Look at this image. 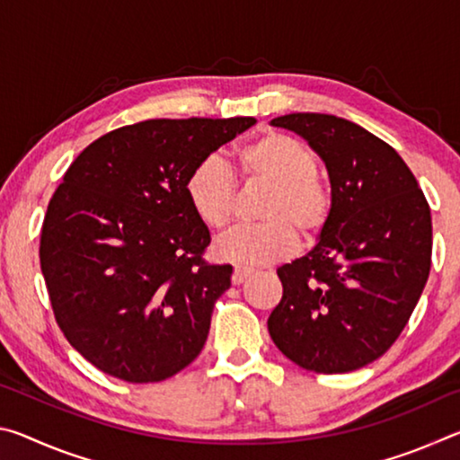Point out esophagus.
Listing matches in <instances>:
<instances>
[{
    "mask_svg": "<svg viewBox=\"0 0 460 460\" xmlns=\"http://www.w3.org/2000/svg\"><path fill=\"white\" fill-rule=\"evenodd\" d=\"M253 274V270H249V268H235L233 270V276H231V282L235 284V286H239V284H243L245 279Z\"/></svg>",
    "mask_w": 460,
    "mask_h": 460,
    "instance_id": "34e87169",
    "label": "esophagus"
}]
</instances>
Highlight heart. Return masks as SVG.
Listing matches in <instances>:
<instances>
[{
	"instance_id": "obj_1",
	"label": "heart",
	"mask_w": 460,
	"mask_h": 460,
	"mask_svg": "<svg viewBox=\"0 0 460 460\" xmlns=\"http://www.w3.org/2000/svg\"><path fill=\"white\" fill-rule=\"evenodd\" d=\"M237 164L245 181L271 186L260 213L266 223L227 233L215 243L217 258L243 268L268 266L296 252V229L305 237H316L326 227L331 190L316 172L314 152L300 139L266 131L239 147ZM184 192L192 213L208 229L221 231L231 223L237 190L219 158L200 160L186 176Z\"/></svg>"
}]
</instances>
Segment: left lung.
<instances>
[{
	"label": "left lung",
	"instance_id": "obj_1",
	"mask_svg": "<svg viewBox=\"0 0 460 460\" xmlns=\"http://www.w3.org/2000/svg\"><path fill=\"white\" fill-rule=\"evenodd\" d=\"M271 126L321 155L332 208L316 245L278 268L284 294L268 318L270 337L302 369H361L394 345L422 296L430 207L400 154L357 123L290 113Z\"/></svg>",
	"mask_w": 460,
	"mask_h": 460
}]
</instances>
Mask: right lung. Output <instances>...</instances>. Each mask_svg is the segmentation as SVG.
Listing matches in <instances>:
<instances>
[{
    "instance_id": "right-lung-1",
    "label": "right lung",
    "mask_w": 460,
    "mask_h": 460,
    "mask_svg": "<svg viewBox=\"0 0 460 460\" xmlns=\"http://www.w3.org/2000/svg\"><path fill=\"white\" fill-rule=\"evenodd\" d=\"M253 118L147 119L76 155L52 194L40 268L66 341L107 376L154 384L197 359L233 268L184 192L190 170Z\"/></svg>"
}]
</instances>
